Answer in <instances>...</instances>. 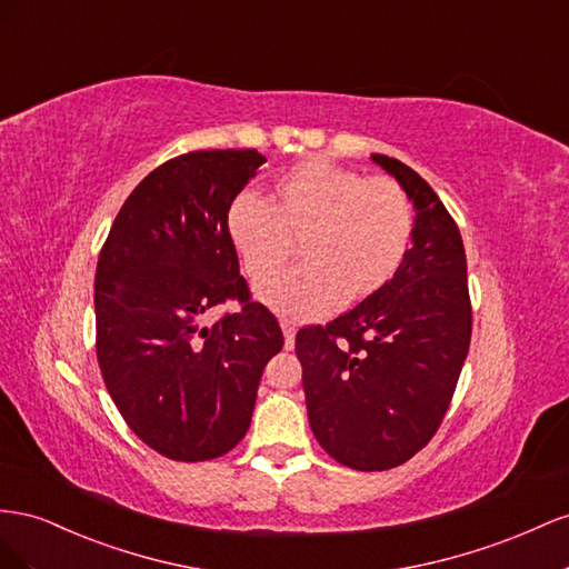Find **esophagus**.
Listing matches in <instances>:
<instances>
[{
    "instance_id": "obj_1",
    "label": "esophagus",
    "mask_w": 569,
    "mask_h": 569,
    "mask_svg": "<svg viewBox=\"0 0 569 569\" xmlns=\"http://www.w3.org/2000/svg\"><path fill=\"white\" fill-rule=\"evenodd\" d=\"M281 329H283V338H286V350H293V346H296V327L290 321H283Z\"/></svg>"
}]
</instances>
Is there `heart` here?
<instances>
[{"label":"heart","instance_id":"1","mask_svg":"<svg viewBox=\"0 0 569 569\" xmlns=\"http://www.w3.org/2000/svg\"><path fill=\"white\" fill-rule=\"evenodd\" d=\"M412 229L410 194L398 181L327 159L281 176L269 207L242 192L226 212V233L252 281L270 279L299 242L303 267L257 286L259 300L298 321L377 296L398 273Z\"/></svg>","mask_w":569,"mask_h":569}]
</instances>
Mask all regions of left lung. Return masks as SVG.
<instances>
[{"label":"left lung","mask_w":569,"mask_h":569,"mask_svg":"<svg viewBox=\"0 0 569 569\" xmlns=\"http://www.w3.org/2000/svg\"><path fill=\"white\" fill-rule=\"evenodd\" d=\"M371 159L410 194L412 248L377 296L296 336L312 433L336 462L360 472L398 467L431 441L472 338L458 223L408 164Z\"/></svg>","instance_id":"obj_1"}]
</instances>
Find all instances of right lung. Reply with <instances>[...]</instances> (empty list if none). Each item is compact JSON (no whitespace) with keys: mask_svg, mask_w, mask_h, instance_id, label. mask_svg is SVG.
Returning <instances> with one entry per match:
<instances>
[{"mask_svg":"<svg viewBox=\"0 0 569 569\" xmlns=\"http://www.w3.org/2000/svg\"><path fill=\"white\" fill-rule=\"evenodd\" d=\"M257 150L188 152L144 176L97 259V362L126 425L159 456L214 460L246 436L279 321L250 300L226 233ZM226 299L241 310L204 328Z\"/></svg>","mask_w":569,"mask_h":569,"instance_id":"add662e5","label":"right lung"}]
</instances>
